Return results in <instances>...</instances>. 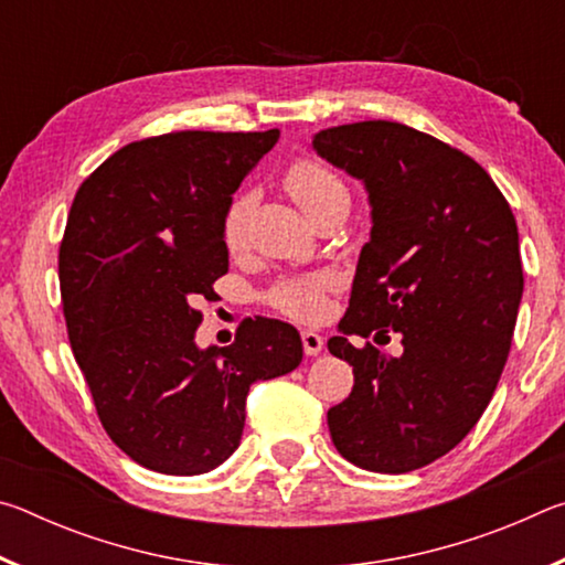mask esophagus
Segmentation results:
<instances>
[{"instance_id":"obj_1","label":"esophagus","mask_w":565,"mask_h":565,"mask_svg":"<svg viewBox=\"0 0 565 565\" xmlns=\"http://www.w3.org/2000/svg\"><path fill=\"white\" fill-rule=\"evenodd\" d=\"M301 341H303L306 356H317V353H321V349H323V337L311 329L301 331Z\"/></svg>"}]
</instances>
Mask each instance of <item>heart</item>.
Returning a JSON list of instances; mask_svg holds the SVG:
<instances>
[{
    "label": "heart",
    "instance_id": "heart-1",
    "mask_svg": "<svg viewBox=\"0 0 565 565\" xmlns=\"http://www.w3.org/2000/svg\"><path fill=\"white\" fill-rule=\"evenodd\" d=\"M286 186H289L291 196L299 202L306 214L313 212V209L329 202H337L343 199L349 202V191L343 186V181L333 174L329 167L319 164V161H296L294 167L286 171ZM248 214H252V196L248 194H236L232 204L226 206L224 218H222V236L228 248H238L244 244L246 236V222ZM321 291H323V279H303V281H289L276 289L274 301L281 306L284 311L294 313V317L311 319L321 311Z\"/></svg>",
    "mask_w": 565,
    "mask_h": 565
}]
</instances>
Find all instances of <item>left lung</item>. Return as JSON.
<instances>
[{
	"mask_svg": "<svg viewBox=\"0 0 565 565\" xmlns=\"http://www.w3.org/2000/svg\"><path fill=\"white\" fill-rule=\"evenodd\" d=\"M311 145L361 181L371 206L347 317L329 339L353 366L349 398L327 416L333 446L366 471H416L463 441L499 386L523 294L519 228L481 164L406 124H343ZM391 330L401 358L350 343Z\"/></svg>",
	"mask_w": 565,
	"mask_h": 565,
	"instance_id": "1",
	"label": "left lung"
}]
</instances>
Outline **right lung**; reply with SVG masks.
Here are the masks:
<instances>
[{
  "instance_id": "1",
  "label": "right lung",
  "mask_w": 565,
  "mask_h": 565,
  "mask_svg": "<svg viewBox=\"0 0 565 565\" xmlns=\"http://www.w3.org/2000/svg\"><path fill=\"white\" fill-rule=\"evenodd\" d=\"M269 131H174L111 154L76 191L60 246L74 359L104 431L169 476L222 466L242 441L246 394L301 363L279 319H246L232 347H196L214 281L228 271L222 218Z\"/></svg>"
}]
</instances>
